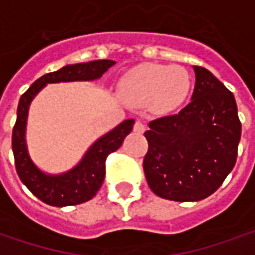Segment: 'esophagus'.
<instances>
[{
    "mask_svg": "<svg viewBox=\"0 0 255 255\" xmlns=\"http://www.w3.org/2000/svg\"><path fill=\"white\" fill-rule=\"evenodd\" d=\"M134 131H135V132H138V134H142V132L145 131V124H144L142 121L137 120V121H135V124H134Z\"/></svg>",
    "mask_w": 255,
    "mask_h": 255,
    "instance_id": "esophagus-1",
    "label": "esophagus"
}]
</instances>
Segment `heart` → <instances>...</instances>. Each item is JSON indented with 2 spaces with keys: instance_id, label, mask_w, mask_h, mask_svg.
<instances>
[{
  "instance_id": "b5f03b06",
  "label": "heart",
  "mask_w": 255,
  "mask_h": 255,
  "mask_svg": "<svg viewBox=\"0 0 255 255\" xmlns=\"http://www.w3.org/2000/svg\"><path fill=\"white\" fill-rule=\"evenodd\" d=\"M190 88L191 78L185 68L148 62L124 75L120 94L129 104H149L155 113L167 114L183 104Z\"/></svg>"
}]
</instances>
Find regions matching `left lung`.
<instances>
[{
    "mask_svg": "<svg viewBox=\"0 0 255 255\" xmlns=\"http://www.w3.org/2000/svg\"><path fill=\"white\" fill-rule=\"evenodd\" d=\"M188 106L157 118L144 132V174L151 191L171 201H200L218 190L237 160L241 123L233 93L204 67H194Z\"/></svg>",
    "mask_w": 255,
    "mask_h": 255,
    "instance_id": "1",
    "label": "left lung"
}]
</instances>
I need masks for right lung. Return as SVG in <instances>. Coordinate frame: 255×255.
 I'll use <instances>...</instances> for the list:
<instances>
[{
    "instance_id": "right-lung-1",
    "label": "right lung",
    "mask_w": 255,
    "mask_h": 255,
    "mask_svg": "<svg viewBox=\"0 0 255 255\" xmlns=\"http://www.w3.org/2000/svg\"><path fill=\"white\" fill-rule=\"evenodd\" d=\"M116 62L111 60L83 62L65 65L61 70L48 72L38 78L21 95L17 110V121L12 129V152L19 180L42 203L52 207H65L85 203L101 188L106 177V160L108 154L121 147L124 138L131 132L134 120H126L104 137L97 139L84 158L72 170L48 175L44 174L29 158L25 142V126L29 104L47 84L68 81H91L100 78Z\"/></svg>"
}]
</instances>
